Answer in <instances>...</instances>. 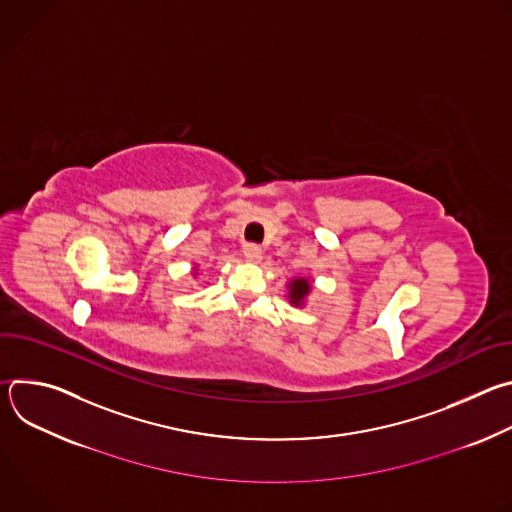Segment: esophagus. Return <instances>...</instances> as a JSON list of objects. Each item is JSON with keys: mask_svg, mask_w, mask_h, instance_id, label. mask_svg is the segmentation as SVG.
<instances>
[{"mask_svg": "<svg viewBox=\"0 0 512 512\" xmlns=\"http://www.w3.org/2000/svg\"><path fill=\"white\" fill-rule=\"evenodd\" d=\"M243 255L247 257V261L257 263V261L261 259V247H259V245H253V243H247V245L243 247Z\"/></svg>", "mask_w": 512, "mask_h": 512, "instance_id": "1", "label": "esophagus"}]
</instances>
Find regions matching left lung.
<instances>
[{"mask_svg":"<svg viewBox=\"0 0 512 512\" xmlns=\"http://www.w3.org/2000/svg\"><path fill=\"white\" fill-rule=\"evenodd\" d=\"M310 291H312V283H310V279H306V277H296V279H291V281H289V294H287L289 304H294V306H304L306 298L310 296Z\"/></svg>","mask_w":512,"mask_h":512,"instance_id":"left-lung-1","label":"left lung"}]
</instances>
